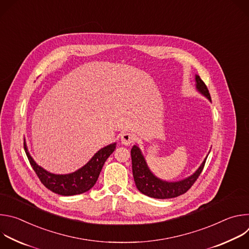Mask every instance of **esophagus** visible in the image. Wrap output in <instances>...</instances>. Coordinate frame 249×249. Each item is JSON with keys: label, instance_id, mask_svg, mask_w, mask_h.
I'll list each match as a JSON object with an SVG mask.
<instances>
[{"label": "esophagus", "instance_id": "obj_1", "mask_svg": "<svg viewBox=\"0 0 249 249\" xmlns=\"http://www.w3.org/2000/svg\"><path fill=\"white\" fill-rule=\"evenodd\" d=\"M120 139H121V143H122L123 145L129 146V145H131V144L133 143V142H134L135 137H134L133 134H131V133H129V132H125V133H123V134L121 135Z\"/></svg>", "mask_w": 249, "mask_h": 249}]
</instances>
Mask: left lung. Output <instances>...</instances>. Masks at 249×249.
<instances>
[{
    "mask_svg": "<svg viewBox=\"0 0 249 249\" xmlns=\"http://www.w3.org/2000/svg\"><path fill=\"white\" fill-rule=\"evenodd\" d=\"M196 83L198 90L211 100L209 89L199 76H196ZM131 158L134 181L138 190L149 197L156 199H169L186 193L198 179L207 160L206 158L197 171L193 175L189 176L188 178L178 182H166L157 178L150 171L143 155L137 146H133L131 149Z\"/></svg>",
    "mask_w": 249,
    "mask_h": 249,
    "instance_id": "obj_1",
    "label": "left lung"
}]
</instances>
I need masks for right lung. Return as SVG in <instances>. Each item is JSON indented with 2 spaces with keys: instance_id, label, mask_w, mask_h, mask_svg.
Instances as JSON below:
<instances>
[{
  "instance_id": "1",
  "label": "right lung",
  "mask_w": 249,
  "mask_h": 249,
  "mask_svg": "<svg viewBox=\"0 0 249 249\" xmlns=\"http://www.w3.org/2000/svg\"><path fill=\"white\" fill-rule=\"evenodd\" d=\"M23 145L27 159L41 183L50 191L63 196H72L89 191L95 184L105 160L116 148V144L102 148L79 170L70 174L59 175L50 173L38 166L27 152L25 143H23Z\"/></svg>"
}]
</instances>
